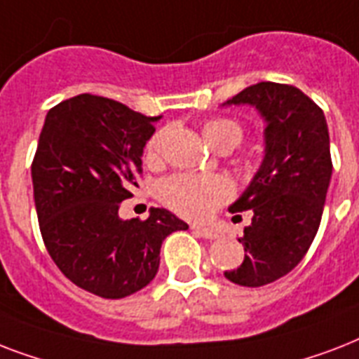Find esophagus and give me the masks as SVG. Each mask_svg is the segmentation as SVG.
Returning a JSON list of instances; mask_svg holds the SVG:
<instances>
[{"instance_id":"34e87169","label":"esophagus","mask_w":359,"mask_h":359,"mask_svg":"<svg viewBox=\"0 0 359 359\" xmlns=\"http://www.w3.org/2000/svg\"><path fill=\"white\" fill-rule=\"evenodd\" d=\"M191 231L196 233L197 236H201V238H208V240H216L219 238V233H216L214 229H208V227H199V225H191Z\"/></svg>"}]
</instances>
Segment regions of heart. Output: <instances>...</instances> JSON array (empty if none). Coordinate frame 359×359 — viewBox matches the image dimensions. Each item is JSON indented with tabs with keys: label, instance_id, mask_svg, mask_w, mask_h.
Returning <instances> with one entry per match:
<instances>
[{
	"label": "heart",
	"instance_id": "obj_1",
	"mask_svg": "<svg viewBox=\"0 0 359 359\" xmlns=\"http://www.w3.org/2000/svg\"><path fill=\"white\" fill-rule=\"evenodd\" d=\"M203 135L210 147L218 145L222 141H231L236 147L242 140V128L231 119H212L203 124ZM160 141L162 135H152L147 143L149 156H156ZM158 196L163 205H168L180 216L203 219L233 196V184L222 175L179 173L163 179L158 184Z\"/></svg>",
	"mask_w": 359,
	"mask_h": 359
}]
</instances>
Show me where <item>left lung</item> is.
<instances>
[{
  "mask_svg": "<svg viewBox=\"0 0 359 359\" xmlns=\"http://www.w3.org/2000/svg\"><path fill=\"white\" fill-rule=\"evenodd\" d=\"M244 104L264 121V156L229 207L251 210V224L238 238L244 261L224 276L242 287H262L287 276L317 235L332 179L330 134L323 109L298 87L259 81L224 106Z\"/></svg>",
  "mask_w": 359,
  "mask_h": 359,
  "instance_id": "left-lung-1",
  "label": "left lung"
}]
</instances>
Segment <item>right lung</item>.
I'll list each match as a JSON object with an SVG mask.
<instances>
[{"instance_id": "add662e5", "label": "right lung", "mask_w": 359, "mask_h": 359, "mask_svg": "<svg viewBox=\"0 0 359 359\" xmlns=\"http://www.w3.org/2000/svg\"><path fill=\"white\" fill-rule=\"evenodd\" d=\"M158 119L86 93L50 109L39 135L31 179L42 240L72 283L102 298L147 287L165 236L188 229L165 208L119 218Z\"/></svg>"}]
</instances>
